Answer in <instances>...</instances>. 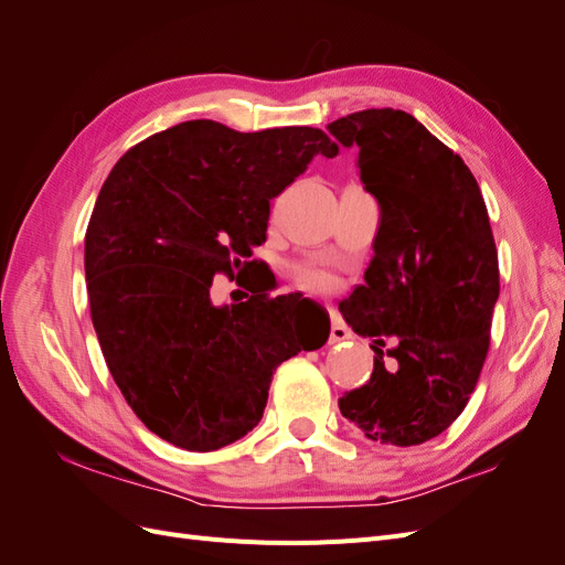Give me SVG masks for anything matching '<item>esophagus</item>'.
<instances>
[{"instance_id": "34e87169", "label": "esophagus", "mask_w": 565, "mask_h": 565, "mask_svg": "<svg viewBox=\"0 0 565 565\" xmlns=\"http://www.w3.org/2000/svg\"><path fill=\"white\" fill-rule=\"evenodd\" d=\"M351 330L332 313V328H330V344H341V341L351 339Z\"/></svg>"}]
</instances>
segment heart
I'll list each match as a JSON object with an SVG mask.
<instances>
[{"label":"heart","mask_w":565,"mask_h":565,"mask_svg":"<svg viewBox=\"0 0 565 565\" xmlns=\"http://www.w3.org/2000/svg\"><path fill=\"white\" fill-rule=\"evenodd\" d=\"M301 285L306 289H316V292H320V289H328L332 285V278L322 270H306L301 273Z\"/></svg>","instance_id":"obj_1"}]
</instances>
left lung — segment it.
<instances>
[{
	"label": "left lung",
	"mask_w": 565,
	"mask_h": 565,
	"mask_svg": "<svg viewBox=\"0 0 565 565\" xmlns=\"http://www.w3.org/2000/svg\"><path fill=\"white\" fill-rule=\"evenodd\" d=\"M328 129L358 148V177L380 202L365 285L339 303L377 355L339 409L370 440L419 446L459 417L486 363L500 297L486 202L465 160L413 115L370 108Z\"/></svg>",
	"instance_id": "obj_1"
}]
</instances>
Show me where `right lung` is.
<instances>
[{"instance_id": "right-lung-1", "label": "right lung", "mask_w": 565, "mask_h": 565, "mask_svg": "<svg viewBox=\"0 0 565 565\" xmlns=\"http://www.w3.org/2000/svg\"><path fill=\"white\" fill-rule=\"evenodd\" d=\"M339 146L322 129L243 134L191 119L113 167L84 237L92 322L125 401L191 452L259 424L276 367L311 351L282 297L214 306V273L266 243L270 200Z\"/></svg>"}]
</instances>
